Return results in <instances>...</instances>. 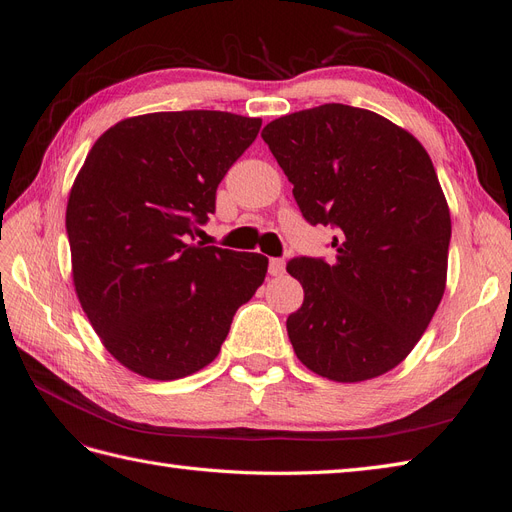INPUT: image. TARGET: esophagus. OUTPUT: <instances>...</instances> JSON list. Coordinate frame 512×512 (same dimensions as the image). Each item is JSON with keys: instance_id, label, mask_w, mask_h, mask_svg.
I'll list each match as a JSON object with an SVG mask.
<instances>
[{"instance_id": "34e87169", "label": "esophagus", "mask_w": 512, "mask_h": 512, "mask_svg": "<svg viewBox=\"0 0 512 512\" xmlns=\"http://www.w3.org/2000/svg\"><path fill=\"white\" fill-rule=\"evenodd\" d=\"M286 269V262L282 258H271L269 260V273L271 275H282Z\"/></svg>"}]
</instances>
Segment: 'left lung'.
Masks as SVG:
<instances>
[{
  "label": "left lung",
  "instance_id": "8db88e82",
  "mask_svg": "<svg viewBox=\"0 0 512 512\" xmlns=\"http://www.w3.org/2000/svg\"><path fill=\"white\" fill-rule=\"evenodd\" d=\"M262 138L309 224L337 228L335 260L294 258L303 305L286 320L297 359L333 382L397 367L446 288L451 211L429 153L386 117L322 104L267 123Z\"/></svg>",
  "mask_w": 512,
  "mask_h": 512
}]
</instances>
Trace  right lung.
I'll return each instance as SVG.
<instances>
[{
  "mask_svg": "<svg viewBox=\"0 0 512 512\" xmlns=\"http://www.w3.org/2000/svg\"><path fill=\"white\" fill-rule=\"evenodd\" d=\"M262 119L222 111L128 117L89 149L68 196L72 282L104 348L134 374L207 367L269 258L192 243Z\"/></svg>",
  "mask_w": 512,
  "mask_h": 512,
  "instance_id": "add662e5",
  "label": "right lung"
}]
</instances>
